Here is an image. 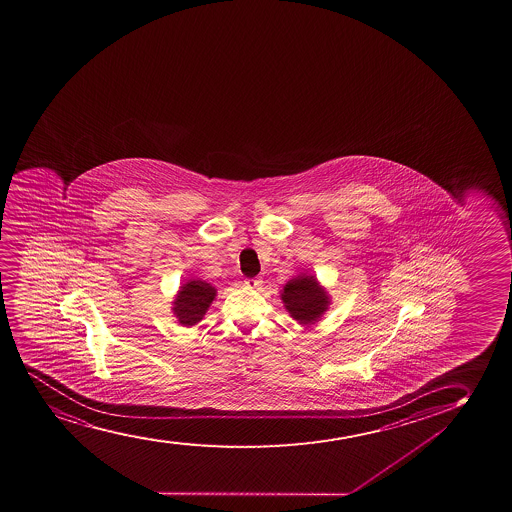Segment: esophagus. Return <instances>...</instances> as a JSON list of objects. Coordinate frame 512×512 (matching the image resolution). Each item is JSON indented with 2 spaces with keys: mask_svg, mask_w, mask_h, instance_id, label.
Wrapping results in <instances>:
<instances>
[{
  "mask_svg": "<svg viewBox=\"0 0 512 512\" xmlns=\"http://www.w3.org/2000/svg\"><path fill=\"white\" fill-rule=\"evenodd\" d=\"M261 282H263V280H261V278L258 277L246 278V280H244V284H246L247 287H249V289H256V287H259V285H261Z\"/></svg>",
  "mask_w": 512,
  "mask_h": 512,
  "instance_id": "34e87169",
  "label": "esophagus"
}]
</instances>
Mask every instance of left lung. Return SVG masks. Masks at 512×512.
<instances>
[{
    "label": "left lung",
    "mask_w": 512,
    "mask_h": 512,
    "mask_svg": "<svg viewBox=\"0 0 512 512\" xmlns=\"http://www.w3.org/2000/svg\"><path fill=\"white\" fill-rule=\"evenodd\" d=\"M282 301L294 320L313 325L327 311L330 297L313 275L301 273L285 284Z\"/></svg>",
    "instance_id": "8db88e82"
}]
</instances>
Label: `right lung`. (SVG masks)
<instances>
[{
    "label": "right lung",
    "mask_w": 512,
    "mask_h": 512,
    "mask_svg": "<svg viewBox=\"0 0 512 512\" xmlns=\"http://www.w3.org/2000/svg\"><path fill=\"white\" fill-rule=\"evenodd\" d=\"M216 289L204 280H189L182 285L173 301V314L179 318L180 325L194 327L203 320L204 314L215 299Z\"/></svg>",
    "instance_id": "obj_1"
}]
</instances>
